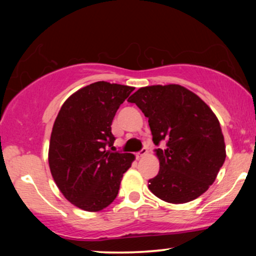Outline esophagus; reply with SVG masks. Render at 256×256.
I'll return each mask as SVG.
<instances>
[{"mask_svg":"<svg viewBox=\"0 0 256 256\" xmlns=\"http://www.w3.org/2000/svg\"><path fill=\"white\" fill-rule=\"evenodd\" d=\"M146 154H148V150H146V148H142L141 152H138V154H136V157H138V158H141V157L146 156Z\"/></svg>","mask_w":256,"mask_h":256,"instance_id":"1","label":"esophagus"}]
</instances>
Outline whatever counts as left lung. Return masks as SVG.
I'll return each instance as SVG.
<instances>
[{
	"label": "left lung",
	"instance_id": "obj_1",
	"mask_svg": "<svg viewBox=\"0 0 256 256\" xmlns=\"http://www.w3.org/2000/svg\"><path fill=\"white\" fill-rule=\"evenodd\" d=\"M146 118L156 146L160 171L149 190L171 204L198 198L216 180L226 158L218 118L198 96L180 85L142 87L128 99Z\"/></svg>",
	"mask_w": 256,
	"mask_h": 256
}]
</instances>
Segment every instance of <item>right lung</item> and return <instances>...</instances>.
I'll return each instance as SVG.
<instances>
[{"label":"right lung","mask_w":256,"mask_h":256,"mask_svg":"<svg viewBox=\"0 0 256 256\" xmlns=\"http://www.w3.org/2000/svg\"><path fill=\"white\" fill-rule=\"evenodd\" d=\"M135 88L98 82L82 87L62 104L48 146V166L70 202L88 212L101 211L116 198L122 176L134 155L113 152L112 122Z\"/></svg>","instance_id":"1"}]
</instances>
